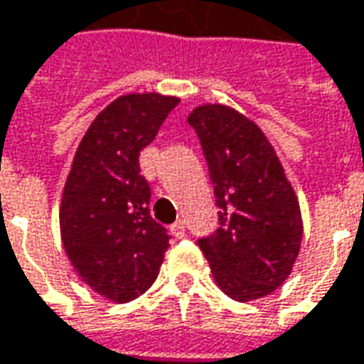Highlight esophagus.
<instances>
[{"label":"esophagus","mask_w":364,"mask_h":364,"mask_svg":"<svg viewBox=\"0 0 364 364\" xmlns=\"http://www.w3.org/2000/svg\"><path fill=\"white\" fill-rule=\"evenodd\" d=\"M172 234H174L176 238H182V236L186 234V224H184V220H176L172 224Z\"/></svg>","instance_id":"obj_1"}]
</instances>
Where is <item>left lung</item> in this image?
<instances>
[{"instance_id":"8db88e82","label":"left lung","mask_w":364,"mask_h":364,"mask_svg":"<svg viewBox=\"0 0 364 364\" xmlns=\"http://www.w3.org/2000/svg\"><path fill=\"white\" fill-rule=\"evenodd\" d=\"M208 164L218 228L198 238L212 277L234 301H255L289 279L302 240L301 206L279 156L255 122L206 104L188 116Z\"/></svg>"}]
</instances>
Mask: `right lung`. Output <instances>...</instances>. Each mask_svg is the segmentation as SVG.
Segmentation results:
<instances>
[{
    "label": "right lung",
    "mask_w": 364,
    "mask_h": 364,
    "mask_svg": "<svg viewBox=\"0 0 364 364\" xmlns=\"http://www.w3.org/2000/svg\"><path fill=\"white\" fill-rule=\"evenodd\" d=\"M178 102L160 94L114 100L85 132L63 186L65 255L87 287L114 302L150 289L168 250L170 234L150 216L138 158Z\"/></svg>",
    "instance_id": "add662e5"
}]
</instances>
